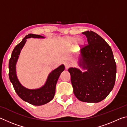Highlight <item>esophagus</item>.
<instances>
[{
	"label": "esophagus",
	"instance_id": "esophagus-1",
	"mask_svg": "<svg viewBox=\"0 0 127 127\" xmlns=\"http://www.w3.org/2000/svg\"><path fill=\"white\" fill-rule=\"evenodd\" d=\"M64 65H65V68H66V69H68L69 67V66L71 65V63H70L69 62H68V61H65V62H64Z\"/></svg>",
	"mask_w": 127,
	"mask_h": 127
}]
</instances>
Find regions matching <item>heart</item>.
<instances>
[{"label": "heart", "mask_w": 127, "mask_h": 127, "mask_svg": "<svg viewBox=\"0 0 127 127\" xmlns=\"http://www.w3.org/2000/svg\"><path fill=\"white\" fill-rule=\"evenodd\" d=\"M77 39V37H69L66 38L65 39V42L66 45H72V44H73L76 41ZM83 42V40L82 39H79L77 41L76 44L77 45H81Z\"/></svg>", "instance_id": "1"}]
</instances>
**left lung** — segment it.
Segmentation results:
<instances>
[{
  "instance_id": "obj_1",
  "label": "left lung",
  "mask_w": 127,
  "mask_h": 127,
  "mask_svg": "<svg viewBox=\"0 0 127 127\" xmlns=\"http://www.w3.org/2000/svg\"><path fill=\"white\" fill-rule=\"evenodd\" d=\"M88 45L81 49L77 68L68 69L71 76L73 92L79 100L98 102L105 99L115 85L117 66L108 44L93 31L82 32Z\"/></svg>"
}]
</instances>
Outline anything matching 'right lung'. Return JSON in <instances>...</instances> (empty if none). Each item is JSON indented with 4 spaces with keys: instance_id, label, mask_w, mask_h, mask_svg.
Wrapping results in <instances>:
<instances>
[{
    "instance_id": "add662e5",
    "label": "right lung",
    "mask_w": 127,
    "mask_h": 127,
    "mask_svg": "<svg viewBox=\"0 0 127 127\" xmlns=\"http://www.w3.org/2000/svg\"><path fill=\"white\" fill-rule=\"evenodd\" d=\"M44 38L45 37L35 34H29L20 43L15 47L12 51L9 62V77L15 91L21 99L30 104L36 106L42 105L50 102L54 97L55 87L61 73L65 69V66L62 64L52 70L47 78L45 84L40 88L29 89L21 84L16 73V64L20 57L21 51L27 41V38Z\"/></svg>"
}]
</instances>
